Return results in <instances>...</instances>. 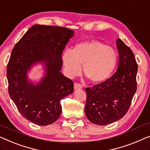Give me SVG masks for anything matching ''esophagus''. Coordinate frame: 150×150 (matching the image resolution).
<instances>
[{"label":"esophagus","instance_id":"34e87169","mask_svg":"<svg viewBox=\"0 0 150 150\" xmlns=\"http://www.w3.org/2000/svg\"><path fill=\"white\" fill-rule=\"evenodd\" d=\"M82 88V85L81 84L79 83V82H75L74 83V89L77 90V89H81Z\"/></svg>","mask_w":150,"mask_h":150}]
</instances>
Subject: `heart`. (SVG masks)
Listing matches in <instances>:
<instances>
[{"mask_svg": "<svg viewBox=\"0 0 150 150\" xmlns=\"http://www.w3.org/2000/svg\"><path fill=\"white\" fill-rule=\"evenodd\" d=\"M65 70L69 76L83 71L91 82L99 83L109 78L116 67L118 55L113 47L97 40L78 43L72 51L66 50L62 55Z\"/></svg>", "mask_w": 150, "mask_h": 150, "instance_id": "b5f03b06", "label": "heart"}]
</instances>
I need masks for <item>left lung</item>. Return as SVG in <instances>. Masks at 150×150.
Listing matches in <instances>:
<instances>
[{
    "label": "left lung",
    "instance_id": "1",
    "mask_svg": "<svg viewBox=\"0 0 150 150\" xmlns=\"http://www.w3.org/2000/svg\"><path fill=\"white\" fill-rule=\"evenodd\" d=\"M117 70L105 81L86 88L85 114L91 122L106 125L122 118L129 110L137 91L138 65L131 48L120 38Z\"/></svg>",
    "mask_w": 150,
    "mask_h": 150
}]
</instances>
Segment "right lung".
Here are the masks:
<instances>
[{"instance_id":"add662e5","label":"right lung","mask_w":150,"mask_h":150,"mask_svg":"<svg viewBox=\"0 0 150 150\" xmlns=\"http://www.w3.org/2000/svg\"><path fill=\"white\" fill-rule=\"evenodd\" d=\"M73 30L60 26L34 25L17 42L6 67L10 97L23 118L37 125L55 122L62 113L60 101L74 91V82L61 73L62 53ZM44 62L47 74L40 83L27 81V71Z\"/></svg>"}]
</instances>
